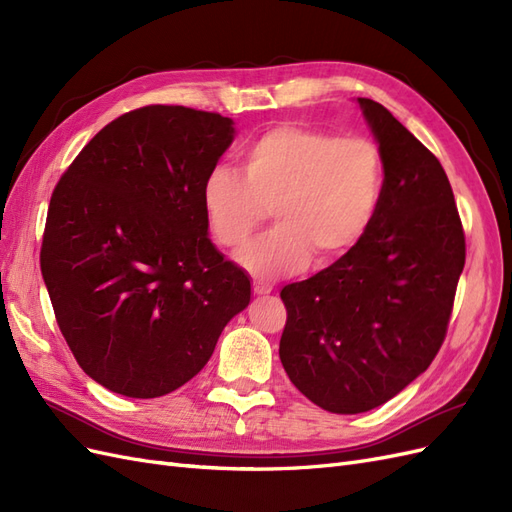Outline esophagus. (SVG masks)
<instances>
[{
	"label": "esophagus",
	"mask_w": 512,
	"mask_h": 512,
	"mask_svg": "<svg viewBox=\"0 0 512 512\" xmlns=\"http://www.w3.org/2000/svg\"><path fill=\"white\" fill-rule=\"evenodd\" d=\"M254 294H258V297H265V294H271V286H267V284H260V282H254Z\"/></svg>",
	"instance_id": "esophagus-1"
}]
</instances>
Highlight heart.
<instances>
[{"instance_id":"heart-1","label":"heart","mask_w":512,"mask_h":512,"mask_svg":"<svg viewBox=\"0 0 512 512\" xmlns=\"http://www.w3.org/2000/svg\"><path fill=\"white\" fill-rule=\"evenodd\" d=\"M241 170H211L203 209L215 241L239 250L273 207L277 228L239 254L258 280L301 271L312 258L329 265L346 256L374 224L384 190L374 141L299 123L260 134L243 149Z\"/></svg>"}]
</instances>
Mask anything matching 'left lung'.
<instances>
[{
	"label": "left lung",
	"instance_id": "obj_1",
	"mask_svg": "<svg viewBox=\"0 0 512 512\" xmlns=\"http://www.w3.org/2000/svg\"><path fill=\"white\" fill-rule=\"evenodd\" d=\"M384 160L376 220L352 250L280 292V359L333 414L374 410L431 365L451 318L466 239L438 158L391 111L356 98Z\"/></svg>",
	"mask_w": 512,
	"mask_h": 512
}]
</instances>
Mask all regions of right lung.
Returning <instances> with one entry per match:
<instances>
[{
  "label": "right lung",
  "instance_id": "1",
  "mask_svg": "<svg viewBox=\"0 0 512 512\" xmlns=\"http://www.w3.org/2000/svg\"><path fill=\"white\" fill-rule=\"evenodd\" d=\"M235 134L218 113L145 106L102 128L59 179L40 269L74 359L104 389H179L250 305V277L213 245L203 209Z\"/></svg>",
  "mask_w": 512,
  "mask_h": 512
}]
</instances>
